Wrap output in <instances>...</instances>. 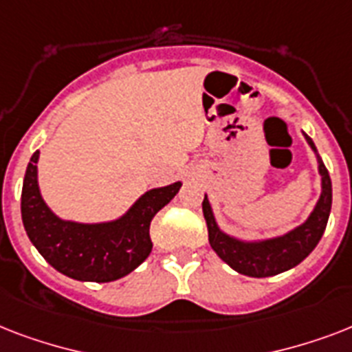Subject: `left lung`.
<instances>
[{"label": "left lung", "instance_id": "left-lung-1", "mask_svg": "<svg viewBox=\"0 0 352 352\" xmlns=\"http://www.w3.org/2000/svg\"><path fill=\"white\" fill-rule=\"evenodd\" d=\"M305 138L312 151L316 153L318 171L322 175V195L305 223L296 226L294 230L261 241H243L232 237L219 228L208 197L204 195L203 214L208 226L210 246L226 265L234 268L235 272L245 274L250 278H268V276L281 274L300 265L322 239L325 226H327L329 214H331V204H333V184H331L327 168L318 155L316 146L311 137L305 135Z\"/></svg>", "mask_w": 352, "mask_h": 352}]
</instances>
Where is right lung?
Masks as SVG:
<instances>
[{"instance_id":"obj_1","label":"right lung","mask_w":352,"mask_h":352,"mask_svg":"<svg viewBox=\"0 0 352 352\" xmlns=\"http://www.w3.org/2000/svg\"><path fill=\"white\" fill-rule=\"evenodd\" d=\"M40 151L30 157L21 190V219L30 243L52 268L78 281L107 283L133 272L153 248L149 225L181 190L182 182L153 188L126 214L107 223L60 219L38 186Z\"/></svg>"}]
</instances>
